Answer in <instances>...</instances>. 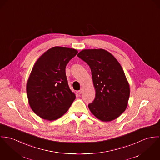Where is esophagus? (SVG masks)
Wrapping results in <instances>:
<instances>
[{"instance_id":"obj_1","label":"esophagus","mask_w":160,"mask_h":160,"mask_svg":"<svg viewBox=\"0 0 160 160\" xmlns=\"http://www.w3.org/2000/svg\"><path fill=\"white\" fill-rule=\"evenodd\" d=\"M82 92H83V89H80L79 91H77V93H78V94H81Z\"/></svg>"}]
</instances>
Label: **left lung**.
Segmentation results:
<instances>
[{
  "label": "left lung",
  "instance_id": "8db88e82",
  "mask_svg": "<svg viewBox=\"0 0 160 160\" xmlns=\"http://www.w3.org/2000/svg\"><path fill=\"white\" fill-rule=\"evenodd\" d=\"M88 64L96 89V97L88 107L99 120L110 122L126 110L130 88L117 59L104 49H88L77 54Z\"/></svg>",
  "mask_w": 160,
  "mask_h": 160
}]
</instances>
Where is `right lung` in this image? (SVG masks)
I'll return each instance as SVG.
<instances>
[{
    "label": "right lung",
    "instance_id": "right-lung-1",
    "mask_svg": "<svg viewBox=\"0 0 160 160\" xmlns=\"http://www.w3.org/2000/svg\"><path fill=\"white\" fill-rule=\"evenodd\" d=\"M77 53L73 48L54 47L36 61L26 92L30 107L40 118L50 121L60 118L75 99L68 85L66 67Z\"/></svg>",
    "mask_w": 160,
    "mask_h": 160
}]
</instances>
